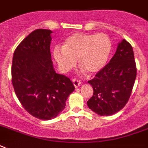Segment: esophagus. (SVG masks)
Segmentation results:
<instances>
[{
  "mask_svg": "<svg viewBox=\"0 0 148 148\" xmlns=\"http://www.w3.org/2000/svg\"><path fill=\"white\" fill-rule=\"evenodd\" d=\"M72 82H73V84L74 85V87L75 88H77L78 86H80V84H81V81H80V80H78V79L77 78H74L72 79Z\"/></svg>",
  "mask_w": 148,
  "mask_h": 148,
  "instance_id": "obj_1",
  "label": "esophagus"
}]
</instances>
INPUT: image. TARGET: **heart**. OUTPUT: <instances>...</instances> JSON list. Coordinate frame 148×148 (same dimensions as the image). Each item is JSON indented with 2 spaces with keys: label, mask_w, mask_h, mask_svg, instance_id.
<instances>
[{
  "label": "heart",
  "mask_w": 148,
  "mask_h": 148,
  "mask_svg": "<svg viewBox=\"0 0 148 148\" xmlns=\"http://www.w3.org/2000/svg\"><path fill=\"white\" fill-rule=\"evenodd\" d=\"M110 51L111 42L104 34L76 33L63 42L61 49H54L53 57L64 71L74 67L78 58L80 66L88 73L94 74L104 67Z\"/></svg>",
  "instance_id": "b5f03b06"
}]
</instances>
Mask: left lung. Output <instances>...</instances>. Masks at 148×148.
<instances>
[{
    "mask_svg": "<svg viewBox=\"0 0 148 148\" xmlns=\"http://www.w3.org/2000/svg\"><path fill=\"white\" fill-rule=\"evenodd\" d=\"M137 76L132 46L126 40L118 44L110 62L88 81L94 94L88 101L90 110L101 116L121 110L127 103Z\"/></svg>",
    "mask_w": 148,
    "mask_h": 148,
    "instance_id": "1",
    "label": "left lung"
}]
</instances>
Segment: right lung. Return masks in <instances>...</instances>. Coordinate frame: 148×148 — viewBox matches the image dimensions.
I'll return each instance as SVG.
<instances>
[{
  "instance_id": "1",
  "label": "right lung",
  "mask_w": 148,
  "mask_h": 148,
  "mask_svg": "<svg viewBox=\"0 0 148 148\" xmlns=\"http://www.w3.org/2000/svg\"><path fill=\"white\" fill-rule=\"evenodd\" d=\"M51 33V30L37 29L27 36L15 49L11 67L17 97L30 114L40 120L57 117L74 90L71 81L53 69Z\"/></svg>"
}]
</instances>
